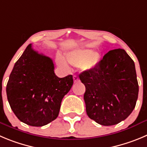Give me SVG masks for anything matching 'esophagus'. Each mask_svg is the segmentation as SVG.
Returning a JSON list of instances; mask_svg holds the SVG:
<instances>
[{
    "label": "esophagus",
    "instance_id": "1",
    "mask_svg": "<svg viewBox=\"0 0 147 147\" xmlns=\"http://www.w3.org/2000/svg\"><path fill=\"white\" fill-rule=\"evenodd\" d=\"M73 80H74V83H77V82L80 81V79H79V78H78L77 75H74V76H73Z\"/></svg>",
    "mask_w": 147,
    "mask_h": 147
}]
</instances>
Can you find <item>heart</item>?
<instances>
[{"label":"heart","mask_w":147,"mask_h":147,"mask_svg":"<svg viewBox=\"0 0 147 147\" xmlns=\"http://www.w3.org/2000/svg\"><path fill=\"white\" fill-rule=\"evenodd\" d=\"M100 54L96 51H90L88 49H79L71 51L66 54L67 62L74 66H79L82 70L88 71L95 68L100 61ZM59 66L68 69L67 61L61 55L57 57Z\"/></svg>","instance_id":"b5f03b06"}]
</instances>
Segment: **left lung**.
<instances>
[{"label": "left lung", "instance_id": "obj_1", "mask_svg": "<svg viewBox=\"0 0 147 147\" xmlns=\"http://www.w3.org/2000/svg\"><path fill=\"white\" fill-rule=\"evenodd\" d=\"M79 78L86 86L88 116L98 124H117L135 108L138 94L135 64L124 49L109 51L95 68Z\"/></svg>", "mask_w": 147, "mask_h": 147}]
</instances>
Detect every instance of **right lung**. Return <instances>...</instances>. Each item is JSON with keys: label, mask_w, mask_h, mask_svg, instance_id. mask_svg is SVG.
<instances>
[{"label": "right lung", "mask_w": 147, "mask_h": 147, "mask_svg": "<svg viewBox=\"0 0 147 147\" xmlns=\"http://www.w3.org/2000/svg\"><path fill=\"white\" fill-rule=\"evenodd\" d=\"M73 85L72 75L58 78L49 57L26 48L14 64L6 86L9 105L17 118L35 127L58 117L61 100Z\"/></svg>", "instance_id": "add662e5"}]
</instances>
